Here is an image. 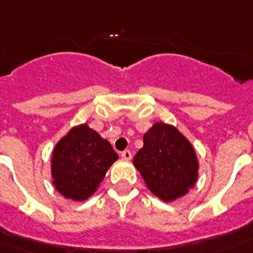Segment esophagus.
<instances>
[{
    "instance_id": "esophagus-1",
    "label": "esophagus",
    "mask_w": 253,
    "mask_h": 253,
    "mask_svg": "<svg viewBox=\"0 0 253 253\" xmlns=\"http://www.w3.org/2000/svg\"><path fill=\"white\" fill-rule=\"evenodd\" d=\"M121 157H123V160H125V161H129V160L132 158V152H130V150H124V152L121 153Z\"/></svg>"
}]
</instances>
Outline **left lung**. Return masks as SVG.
I'll return each instance as SVG.
<instances>
[{"mask_svg": "<svg viewBox=\"0 0 253 253\" xmlns=\"http://www.w3.org/2000/svg\"><path fill=\"white\" fill-rule=\"evenodd\" d=\"M142 140L144 146L133 157V165L150 193L164 202L186 195L199 175L191 142L174 125L162 121L154 123Z\"/></svg>", "mask_w": 253, "mask_h": 253, "instance_id": "left-lung-1", "label": "left lung"}]
</instances>
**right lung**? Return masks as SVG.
<instances>
[{"instance_id":"add662e5","label":"right lung","mask_w":253,"mask_h":253,"mask_svg":"<svg viewBox=\"0 0 253 253\" xmlns=\"http://www.w3.org/2000/svg\"><path fill=\"white\" fill-rule=\"evenodd\" d=\"M117 160L111 144L88 124L72 126L52 149V186L66 199L87 201Z\"/></svg>"}]
</instances>
